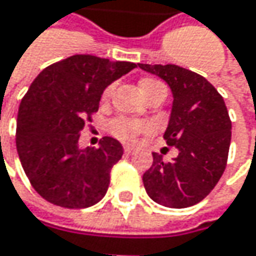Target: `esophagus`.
Returning <instances> with one entry per match:
<instances>
[{"instance_id": "obj_1", "label": "esophagus", "mask_w": 256, "mask_h": 256, "mask_svg": "<svg viewBox=\"0 0 256 256\" xmlns=\"http://www.w3.org/2000/svg\"><path fill=\"white\" fill-rule=\"evenodd\" d=\"M124 152H126V154H133V152H134V148H132V146H124Z\"/></svg>"}]
</instances>
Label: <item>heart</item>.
Wrapping results in <instances>:
<instances>
[{
	"mask_svg": "<svg viewBox=\"0 0 256 256\" xmlns=\"http://www.w3.org/2000/svg\"><path fill=\"white\" fill-rule=\"evenodd\" d=\"M139 88L142 92V94L150 99L152 94L156 93H160V92H166L168 93V88L164 86V82H162L160 80L152 77H145L139 81ZM114 93V86H108L102 96H100V102L102 105H108L110 100H111V96ZM151 128V124L146 123V122H142V120H133V118H128V117H118L116 120H112V123L110 124V132L118 138L120 140H124V142H130L133 139H136V136H139L140 133H145Z\"/></svg>",
	"mask_w": 256,
	"mask_h": 256,
	"instance_id": "1",
	"label": "heart"
}]
</instances>
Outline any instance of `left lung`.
<instances>
[{
    "instance_id": "1",
    "label": "left lung",
    "mask_w": 256,
    "mask_h": 256,
    "mask_svg": "<svg viewBox=\"0 0 256 256\" xmlns=\"http://www.w3.org/2000/svg\"><path fill=\"white\" fill-rule=\"evenodd\" d=\"M139 68L163 78L172 88V114L163 138L178 148V156L169 162L152 152L144 186L158 204L175 209L197 204L227 166L231 120L226 102L206 78L182 66L139 64Z\"/></svg>"
}]
</instances>
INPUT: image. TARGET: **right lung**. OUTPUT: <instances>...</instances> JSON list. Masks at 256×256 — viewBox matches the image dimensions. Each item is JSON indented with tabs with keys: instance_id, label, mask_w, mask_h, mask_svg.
Wrapping results in <instances>:
<instances>
[{
	"instance_id": "obj_1",
	"label": "right lung",
	"mask_w": 256,
	"mask_h": 256,
	"mask_svg": "<svg viewBox=\"0 0 256 256\" xmlns=\"http://www.w3.org/2000/svg\"><path fill=\"white\" fill-rule=\"evenodd\" d=\"M133 68V62L76 54L34 80L19 106L16 146L26 176L44 200L82 209L104 198L123 146L105 136L100 146L80 150L78 139L98 112L105 87Z\"/></svg>"
}]
</instances>
